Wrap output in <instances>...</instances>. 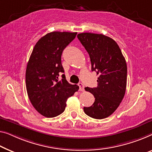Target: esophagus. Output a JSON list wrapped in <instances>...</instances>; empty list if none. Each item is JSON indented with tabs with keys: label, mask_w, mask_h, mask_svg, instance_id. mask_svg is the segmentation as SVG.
<instances>
[{
	"label": "esophagus",
	"mask_w": 152,
	"mask_h": 152,
	"mask_svg": "<svg viewBox=\"0 0 152 152\" xmlns=\"http://www.w3.org/2000/svg\"><path fill=\"white\" fill-rule=\"evenodd\" d=\"M78 87H79V91H83L85 90V86H84V85L82 83H78Z\"/></svg>",
	"instance_id": "1"
}]
</instances>
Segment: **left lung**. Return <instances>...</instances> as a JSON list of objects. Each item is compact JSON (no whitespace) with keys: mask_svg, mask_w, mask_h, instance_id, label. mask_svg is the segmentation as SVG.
<instances>
[{"mask_svg":"<svg viewBox=\"0 0 152 152\" xmlns=\"http://www.w3.org/2000/svg\"><path fill=\"white\" fill-rule=\"evenodd\" d=\"M77 37L89 53L92 72L99 75L98 87L85 88L94 95L95 102L89 107H84V111L92 118H106L116 110L125 95L126 59L112 38L91 33H79Z\"/></svg>","mask_w":152,"mask_h":152,"instance_id":"obj_1","label":"left lung"}]
</instances>
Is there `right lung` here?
I'll return each instance as SVG.
<instances>
[{
    "mask_svg": "<svg viewBox=\"0 0 152 152\" xmlns=\"http://www.w3.org/2000/svg\"><path fill=\"white\" fill-rule=\"evenodd\" d=\"M77 33L54 31L36 43L27 63L26 87L28 98L37 111L46 117L64 111L67 99L78 90L67 82L61 64L62 53Z\"/></svg>",
    "mask_w": 152,
    "mask_h": 152,
    "instance_id": "obj_1",
    "label": "right lung"
}]
</instances>
